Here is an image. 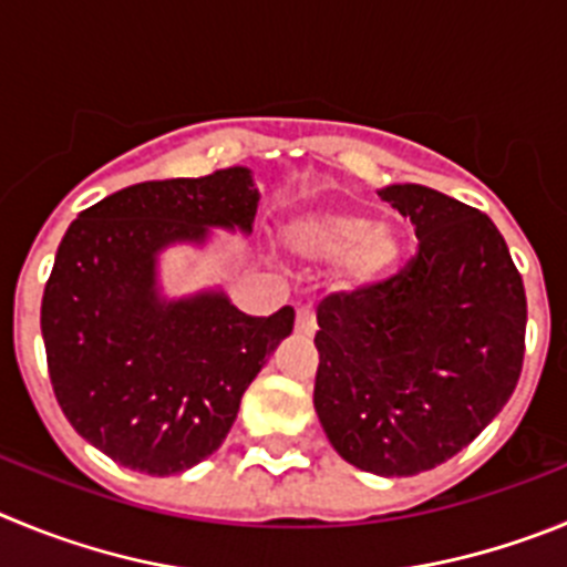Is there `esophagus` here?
<instances>
[{"label": "esophagus", "mask_w": 567, "mask_h": 567, "mask_svg": "<svg viewBox=\"0 0 567 567\" xmlns=\"http://www.w3.org/2000/svg\"><path fill=\"white\" fill-rule=\"evenodd\" d=\"M296 330L302 336H313L316 333V313L310 305H305V308H299V313H296Z\"/></svg>", "instance_id": "34e87169"}]
</instances>
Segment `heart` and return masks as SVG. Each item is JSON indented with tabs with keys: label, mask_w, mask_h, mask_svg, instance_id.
I'll use <instances>...</instances> for the list:
<instances>
[{
	"label": "heart",
	"mask_w": 567,
	"mask_h": 567,
	"mask_svg": "<svg viewBox=\"0 0 567 567\" xmlns=\"http://www.w3.org/2000/svg\"><path fill=\"white\" fill-rule=\"evenodd\" d=\"M285 243L308 259H339L347 288L379 282L401 257L392 226H370L359 212H310L285 226Z\"/></svg>",
	"instance_id": "1"
}]
</instances>
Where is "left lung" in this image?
I'll list each match as a JSON object with an SVG mask.
<instances>
[{"mask_svg":"<svg viewBox=\"0 0 567 567\" xmlns=\"http://www.w3.org/2000/svg\"><path fill=\"white\" fill-rule=\"evenodd\" d=\"M417 254L316 310L313 406L347 463L410 477L474 441L508 404L525 355V288L486 214L435 188L379 192Z\"/></svg>","mask_w":567,"mask_h":567,"instance_id":"obj_1","label":"left lung"}]
</instances>
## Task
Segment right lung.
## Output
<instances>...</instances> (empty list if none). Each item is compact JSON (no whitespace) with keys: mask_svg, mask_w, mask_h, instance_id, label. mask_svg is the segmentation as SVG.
<instances>
[{"mask_svg":"<svg viewBox=\"0 0 567 567\" xmlns=\"http://www.w3.org/2000/svg\"><path fill=\"white\" fill-rule=\"evenodd\" d=\"M251 169L126 186L84 208L55 251L42 296L50 384L84 441L132 472L177 474L220 449L293 308L248 316L223 290L157 293V254L206 243L208 228L251 234Z\"/></svg>","mask_w":567,"mask_h":567,"instance_id":"1","label":"right lung"}]
</instances>
